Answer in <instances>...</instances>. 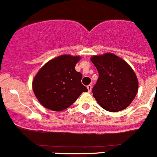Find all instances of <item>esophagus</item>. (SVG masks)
Returning <instances> with one entry per match:
<instances>
[{
    "mask_svg": "<svg viewBox=\"0 0 157 157\" xmlns=\"http://www.w3.org/2000/svg\"><path fill=\"white\" fill-rule=\"evenodd\" d=\"M87 88H88V91L89 92V93H90V92L91 91V89H92V86H91V85H88V86H87Z\"/></svg>",
    "mask_w": 157,
    "mask_h": 157,
    "instance_id": "1",
    "label": "esophagus"
}]
</instances>
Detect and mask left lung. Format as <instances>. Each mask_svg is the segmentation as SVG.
<instances>
[{
	"mask_svg": "<svg viewBox=\"0 0 157 157\" xmlns=\"http://www.w3.org/2000/svg\"><path fill=\"white\" fill-rule=\"evenodd\" d=\"M90 60L99 74L92 89L98 104L113 113L128 107L138 90V80L132 68L112 53L95 55Z\"/></svg>",
	"mask_w": 157,
	"mask_h": 157,
	"instance_id": "obj_1",
	"label": "left lung"
}]
</instances>
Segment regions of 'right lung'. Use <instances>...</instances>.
<instances>
[{"label":"right lung","mask_w":157,"mask_h":157,"mask_svg":"<svg viewBox=\"0 0 157 157\" xmlns=\"http://www.w3.org/2000/svg\"><path fill=\"white\" fill-rule=\"evenodd\" d=\"M81 56L61 55L44 64L32 81V89L40 103L54 111L70 106L82 92L88 91L82 84V75L75 69Z\"/></svg>","instance_id":"1"}]
</instances>
